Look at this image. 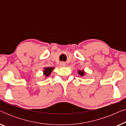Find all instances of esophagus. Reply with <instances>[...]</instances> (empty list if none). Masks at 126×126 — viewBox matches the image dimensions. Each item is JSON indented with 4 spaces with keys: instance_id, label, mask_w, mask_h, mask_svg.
Returning <instances> with one entry per match:
<instances>
[{
    "instance_id": "1",
    "label": "esophagus",
    "mask_w": 126,
    "mask_h": 126,
    "mask_svg": "<svg viewBox=\"0 0 126 126\" xmlns=\"http://www.w3.org/2000/svg\"><path fill=\"white\" fill-rule=\"evenodd\" d=\"M60 65H61V66H65V65H66V64L64 63H60Z\"/></svg>"
}]
</instances>
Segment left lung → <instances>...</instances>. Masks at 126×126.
I'll list each match as a JSON object with an SVG mask.
<instances>
[{"mask_svg":"<svg viewBox=\"0 0 126 126\" xmlns=\"http://www.w3.org/2000/svg\"><path fill=\"white\" fill-rule=\"evenodd\" d=\"M79 74L81 76H83L84 75V72L83 71H79Z\"/></svg>","mask_w":126,"mask_h":126,"instance_id":"1","label":"left lung"}]
</instances>
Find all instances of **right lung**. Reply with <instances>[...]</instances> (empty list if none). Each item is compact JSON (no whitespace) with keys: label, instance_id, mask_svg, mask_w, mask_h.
<instances>
[{"label":"right lung","instance_id":"right-lung-1","mask_svg":"<svg viewBox=\"0 0 126 126\" xmlns=\"http://www.w3.org/2000/svg\"><path fill=\"white\" fill-rule=\"evenodd\" d=\"M53 69V68H45V70L44 71V75L46 76V77L49 76L50 74L51 73V71H52Z\"/></svg>","mask_w":126,"mask_h":126}]
</instances>
